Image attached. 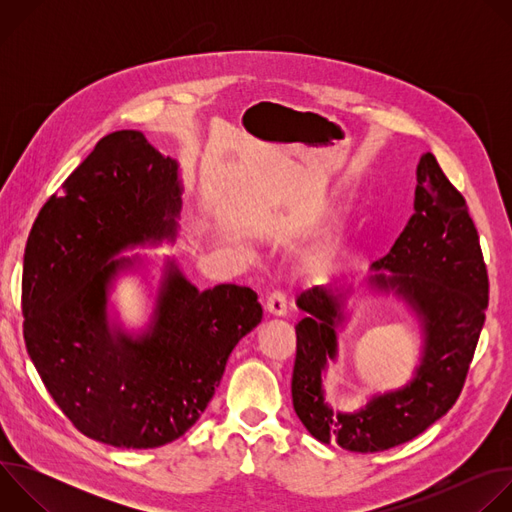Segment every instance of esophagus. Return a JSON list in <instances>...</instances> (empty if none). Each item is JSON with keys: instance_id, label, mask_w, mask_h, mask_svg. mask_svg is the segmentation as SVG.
<instances>
[{"instance_id": "obj_1", "label": "esophagus", "mask_w": 512, "mask_h": 512, "mask_svg": "<svg viewBox=\"0 0 512 512\" xmlns=\"http://www.w3.org/2000/svg\"><path fill=\"white\" fill-rule=\"evenodd\" d=\"M265 312L271 314V316H285L287 314V300H285L283 291H273V294L267 296Z\"/></svg>"}]
</instances>
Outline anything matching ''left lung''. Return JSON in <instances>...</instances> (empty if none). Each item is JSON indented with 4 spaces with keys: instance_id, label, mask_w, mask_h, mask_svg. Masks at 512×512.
Here are the masks:
<instances>
[{
    "instance_id": "left-lung-1",
    "label": "left lung",
    "mask_w": 512,
    "mask_h": 512,
    "mask_svg": "<svg viewBox=\"0 0 512 512\" xmlns=\"http://www.w3.org/2000/svg\"><path fill=\"white\" fill-rule=\"evenodd\" d=\"M381 289L397 294L423 320L425 352L415 379L401 391L375 397L356 413H334L322 395V371L336 354L334 326L340 294L314 285L298 296L306 318L296 326L298 352L291 377L294 409L316 440L350 452H383L405 444L458 401L486 320L488 273L466 198L433 154L417 164L415 214L391 251L373 263Z\"/></svg>"
}]
</instances>
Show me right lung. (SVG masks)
<instances>
[{
	"label": "right lung",
	"instance_id": "obj_1",
	"mask_svg": "<svg viewBox=\"0 0 512 512\" xmlns=\"http://www.w3.org/2000/svg\"><path fill=\"white\" fill-rule=\"evenodd\" d=\"M178 166L141 131L101 137L52 194L24 251V340L34 367L83 435L148 450L184 435L223 379L237 342L263 318L251 287L206 291L172 267L156 322L139 340L115 338L105 318L107 287L127 245L174 237Z\"/></svg>",
	"mask_w": 512,
	"mask_h": 512
}]
</instances>
